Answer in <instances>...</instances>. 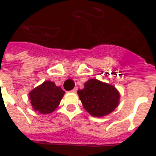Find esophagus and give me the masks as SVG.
<instances>
[{
	"label": "esophagus",
	"mask_w": 156,
	"mask_h": 156,
	"mask_svg": "<svg viewBox=\"0 0 156 156\" xmlns=\"http://www.w3.org/2000/svg\"><path fill=\"white\" fill-rule=\"evenodd\" d=\"M77 90H78V87H76L73 88V90H71V91H72V92H73V93H75V92H77Z\"/></svg>",
	"instance_id": "esophagus-1"
}]
</instances>
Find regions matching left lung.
<instances>
[{
    "mask_svg": "<svg viewBox=\"0 0 156 156\" xmlns=\"http://www.w3.org/2000/svg\"><path fill=\"white\" fill-rule=\"evenodd\" d=\"M78 94L86 111L93 116H106L118 106L120 93L115 87L97 79H90Z\"/></svg>",
    "mask_w": 156,
    "mask_h": 156,
    "instance_id": "1",
    "label": "left lung"
}]
</instances>
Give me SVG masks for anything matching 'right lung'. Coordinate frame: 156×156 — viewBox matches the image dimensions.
Segmentation results:
<instances>
[{"instance_id":"add662e5","label":"right lung","mask_w":156,"mask_h":156,"mask_svg":"<svg viewBox=\"0 0 156 156\" xmlns=\"http://www.w3.org/2000/svg\"><path fill=\"white\" fill-rule=\"evenodd\" d=\"M65 91L53 82L45 81L29 93L30 104L40 113H51L60 104Z\"/></svg>"}]
</instances>
